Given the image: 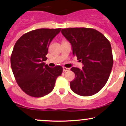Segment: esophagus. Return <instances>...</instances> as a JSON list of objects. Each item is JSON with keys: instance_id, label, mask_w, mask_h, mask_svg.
Listing matches in <instances>:
<instances>
[{"instance_id": "34e87169", "label": "esophagus", "mask_w": 126, "mask_h": 126, "mask_svg": "<svg viewBox=\"0 0 126 126\" xmlns=\"http://www.w3.org/2000/svg\"><path fill=\"white\" fill-rule=\"evenodd\" d=\"M63 72H66V71H69L70 70L69 68H67V67H63Z\"/></svg>"}]
</instances>
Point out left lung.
<instances>
[{
    "label": "left lung",
    "mask_w": 126,
    "mask_h": 126,
    "mask_svg": "<svg viewBox=\"0 0 126 126\" xmlns=\"http://www.w3.org/2000/svg\"><path fill=\"white\" fill-rule=\"evenodd\" d=\"M61 32L71 44L73 54L84 65L82 69H70L75 75L70 82L71 90L82 96L97 93L107 82L112 68L110 41L94 29L75 27L63 29Z\"/></svg>",
    "instance_id": "obj_1"
}]
</instances>
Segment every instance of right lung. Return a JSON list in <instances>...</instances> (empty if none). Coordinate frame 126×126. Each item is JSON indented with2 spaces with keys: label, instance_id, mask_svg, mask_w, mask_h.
<instances>
[{
  "label": "right lung",
  "instance_id": "right-lung-1",
  "mask_svg": "<svg viewBox=\"0 0 126 126\" xmlns=\"http://www.w3.org/2000/svg\"><path fill=\"white\" fill-rule=\"evenodd\" d=\"M61 29H39L23 34L16 41L11 65L18 85L25 93L41 97L52 92L63 68L45 64L49 44Z\"/></svg>",
  "mask_w": 126,
  "mask_h": 126
}]
</instances>
